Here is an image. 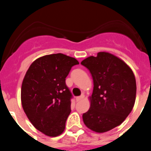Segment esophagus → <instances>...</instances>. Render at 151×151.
<instances>
[{
    "label": "esophagus",
    "mask_w": 151,
    "mask_h": 151,
    "mask_svg": "<svg viewBox=\"0 0 151 151\" xmlns=\"http://www.w3.org/2000/svg\"><path fill=\"white\" fill-rule=\"evenodd\" d=\"M85 97V95L84 94H82V95L79 96V97H76V101L78 102V101H80L81 100H82Z\"/></svg>",
    "instance_id": "1"
}]
</instances>
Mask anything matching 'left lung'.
I'll list each match as a JSON object with an SVG mask.
<instances>
[{"label": "left lung", "mask_w": 151, "mask_h": 151, "mask_svg": "<svg viewBox=\"0 0 151 151\" xmlns=\"http://www.w3.org/2000/svg\"><path fill=\"white\" fill-rule=\"evenodd\" d=\"M81 64L90 71L94 82L91 106L82 115L83 122L95 132H106L120 125L132 110L134 75L123 60L107 52L91 56Z\"/></svg>", "instance_id": "8db88e82"}]
</instances>
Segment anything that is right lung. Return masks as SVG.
Wrapping results in <instances>:
<instances>
[{"instance_id": "obj_1", "label": "right lung", "mask_w": 151, "mask_h": 151, "mask_svg": "<svg viewBox=\"0 0 151 151\" xmlns=\"http://www.w3.org/2000/svg\"><path fill=\"white\" fill-rule=\"evenodd\" d=\"M79 63L63 54L46 55L31 64L23 78L21 101L35 129L50 137L63 132L71 112V92L66 78Z\"/></svg>"}]
</instances>
